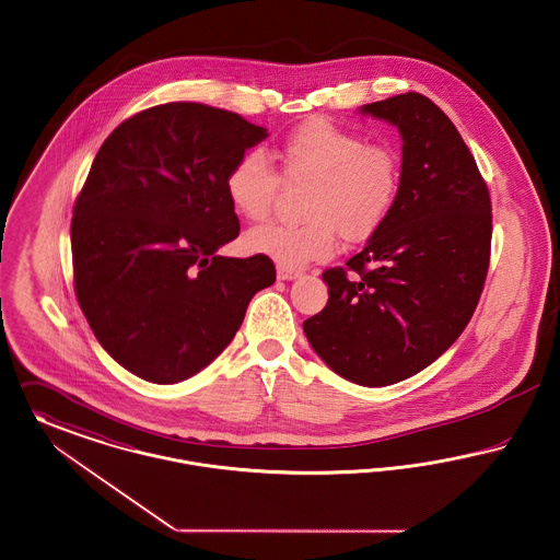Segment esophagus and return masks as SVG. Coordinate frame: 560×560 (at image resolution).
I'll return each instance as SVG.
<instances>
[{
	"instance_id": "1",
	"label": "esophagus",
	"mask_w": 560,
	"mask_h": 560,
	"mask_svg": "<svg viewBox=\"0 0 560 560\" xmlns=\"http://www.w3.org/2000/svg\"><path fill=\"white\" fill-rule=\"evenodd\" d=\"M301 276V271L299 269H291V267H278V278L280 280H294V278H299Z\"/></svg>"
}]
</instances>
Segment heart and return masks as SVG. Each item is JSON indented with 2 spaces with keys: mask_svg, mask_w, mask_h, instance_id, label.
Returning <instances> with one entry per match:
<instances>
[{
  "mask_svg": "<svg viewBox=\"0 0 560 560\" xmlns=\"http://www.w3.org/2000/svg\"><path fill=\"white\" fill-rule=\"evenodd\" d=\"M271 162L257 149L237 155L223 187L240 217L266 221L284 180L310 183L299 225L269 223L248 232L250 253L266 255L278 266L303 267L328 259L337 234L360 242L373 236L396 207L402 171L398 153L326 118L299 124L271 149Z\"/></svg>",
  "mask_w": 560,
  "mask_h": 560,
  "instance_id": "heart-1",
  "label": "heart"
}]
</instances>
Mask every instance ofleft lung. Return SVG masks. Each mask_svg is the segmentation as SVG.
Masks as SVG:
<instances>
[{
    "instance_id": "1",
    "label": "left lung",
    "mask_w": 560,
    "mask_h": 560,
    "mask_svg": "<svg viewBox=\"0 0 560 560\" xmlns=\"http://www.w3.org/2000/svg\"><path fill=\"white\" fill-rule=\"evenodd\" d=\"M362 114L400 130V194L348 267L324 271L326 307L303 330L337 375L382 387L423 371L468 326L493 225L489 187L439 105L407 92L364 105Z\"/></svg>"
}]
</instances>
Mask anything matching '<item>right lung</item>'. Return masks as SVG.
<instances>
[{"mask_svg":"<svg viewBox=\"0 0 560 560\" xmlns=\"http://www.w3.org/2000/svg\"><path fill=\"white\" fill-rule=\"evenodd\" d=\"M266 137L232 112L166 103L124 119L98 149L73 207V287L94 337L132 375H196L273 284L266 255H217L240 234L225 175Z\"/></svg>","mask_w":560,"mask_h":560,"instance_id":"add662e5","label":"right lung"}]
</instances>
